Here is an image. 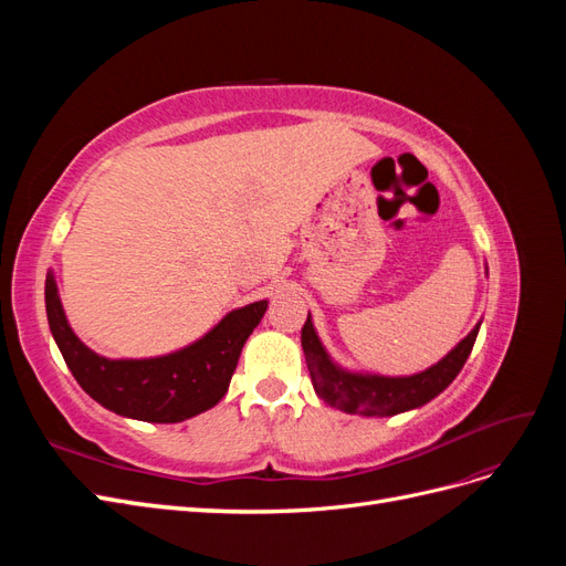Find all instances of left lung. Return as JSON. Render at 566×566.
Masks as SVG:
<instances>
[{
    "label": "left lung",
    "mask_w": 566,
    "mask_h": 566,
    "mask_svg": "<svg viewBox=\"0 0 566 566\" xmlns=\"http://www.w3.org/2000/svg\"><path fill=\"white\" fill-rule=\"evenodd\" d=\"M479 325H482V321L441 361L413 375H380L342 368L328 354V349L323 347V342L314 328L312 314L306 316L302 328V349L318 399L342 410V413L389 418L424 406L455 380V375L465 366L474 347Z\"/></svg>",
    "instance_id": "left-lung-1"
}]
</instances>
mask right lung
Masks as SVG:
<instances>
[{
    "instance_id": "right-lung-1",
    "label": "right lung",
    "mask_w": 566,
    "mask_h": 566,
    "mask_svg": "<svg viewBox=\"0 0 566 566\" xmlns=\"http://www.w3.org/2000/svg\"><path fill=\"white\" fill-rule=\"evenodd\" d=\"M44 304L49 331L80 387L113 413L144 422H181L224 399L245 339L269 306L260 300L233 310L212 331L177 352L108 358L90 349L71 328L54 271L46 273Z\"/></svg>"
}]
</instances>
